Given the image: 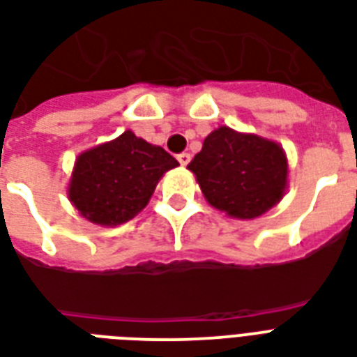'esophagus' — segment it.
<instances>
[{
	"mask_svg": "<svg viewBox=\"0 0 357 357\" xmlns=\"http://www.w3.org/2000/svg\"><path fill=\"white\" fill-rule=\"evenodd\" d=\"M190 158H192V156H190V154H188V153H181V154H176V160H178V162H181L182 165H186L188 162H190Z\"/></svg>",
	"mask_w": 357,
	"mask_h": 357,
	"instance_id": "obj_1",
	"label": "esophagus"
}]
</instances>
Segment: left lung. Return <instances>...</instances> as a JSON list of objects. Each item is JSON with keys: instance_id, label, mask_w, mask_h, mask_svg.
Wrapping results in <instances>:
<instances>
[{"instance_id": "8db88e82", "label": "left lung", "mask_w": 357, "mask_h": 357, "mask_svg": "<svg viewBox=\"0 0 357 357\" xmlns=\"http://www.w3.org/2000/svg\"><path fill=\"white\" fill-rule=\"evenodd\" d=\"M188 169L195 173L204 197L229 216L251 220L283 197L287 158L283 149L259 135L222 126L203 141Z\"/></svg>"}]
</instances>
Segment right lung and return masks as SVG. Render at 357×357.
<instances>
[{
	"instance_id": "obj_1",
	"label": "right lung",
	"mask_w": 357,
	"mask_h": 357,
	"mask_svg": "<svg viewBox=\"0 0 357 357\" xmlns=\"http://www.w3.org/2000/svg\"><path fill=\"white\" fill-rule=\"evenodd\" d=\"M176 165L164 149L126 130L76 160L68 197L89 222L119 225L149 203L160 176Z\"/></svg>"
}]
</instances>
